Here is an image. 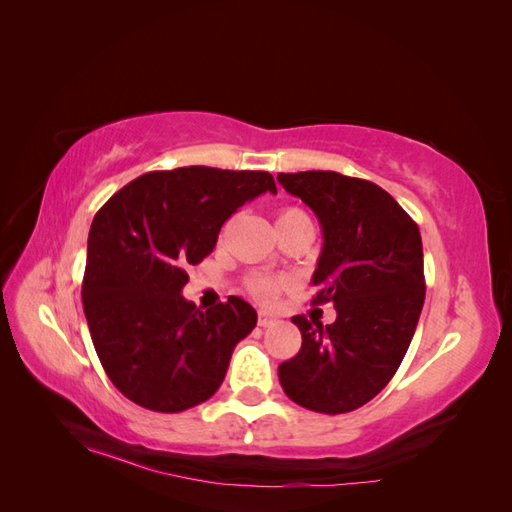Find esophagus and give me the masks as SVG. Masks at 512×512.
<instances>
[{"label":"esophagus","instance_id":"1","mask_svg":"<svg viewBox=\"0 0 512 512\" xmlns=\"http://www.w3.org/2000/svg\"><path fill=\"white\" fill-rule=\"evenodd\" d=\"M277 324H280V320H277L275 316H271L267 312H258V327L269 329V327H277Z\"/></svg>","mask_w":512,"mask_h":512}]
</instances>
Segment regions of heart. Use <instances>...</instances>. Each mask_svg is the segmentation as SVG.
<instances>
[{
  "label": "heart",
  "instance_id": "heart-1",
  "mask_svg": "<svg viewBox=\"0 0 512 512\" xmlns=\"http://www.w3.org/2000/svg\"><path fill=\"white\" fill-rule=\"evenodd\" d=\"M305 218H307V215L301 209H286V211L280 213V218H277V222L305 220ZM288 286H290V282L286 280V277L269 275V273H256V275L250 277V280H247V288H250V292L254 294L256 299L265 301V303L275 301L277 297H280V292H284Z\"/></svg>",
  "mask_w": 512,
  "mask_h": 512
}]
</instances>
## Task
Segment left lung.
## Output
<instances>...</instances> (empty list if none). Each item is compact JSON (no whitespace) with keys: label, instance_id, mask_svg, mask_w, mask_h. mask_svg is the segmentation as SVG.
I'll return each instance as SVG.
<instances>
[{"label":"left lung","instance_id":"8db88e82","mask_svg":"<svg viewBox=\"0 0 512 512\" xmlns=\"http://www.w3.org/2000/svg\"><path fill=\"white\" fill-rule=\"evenodd\" d=\"M277 181L316 213L322 252L314 305L337 318L294 316L303 344L277 369L284 393L307 410L352 412L374 399L404 361L425 303L421 232L380 185L333 173H280Z\"/></svg>","mask_w":512,"mask_h":512}]
</instances>
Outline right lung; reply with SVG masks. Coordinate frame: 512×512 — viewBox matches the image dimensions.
Wrapping results in <instances>:
<instances>
[{
	"label": "right lung",
	"mask_w": 512,
	"mask_h": 512,
	"mask_svg": "<svg viewBox=\"0 0 512 512\" xmlns=\"http://www.w3.org/2000/svg\"><path fill=\"white\" fill-rule=\"evenodd\" d=\"M265 192L277 194L265 170L183 166L141 175L96 213L83 309L106 376L134 404L183 412L220 389L256 309L228 297L200 312L181 290L222 224Z\"/></svg>",
	"instance_id": "add662e5"
}]
</instances>
